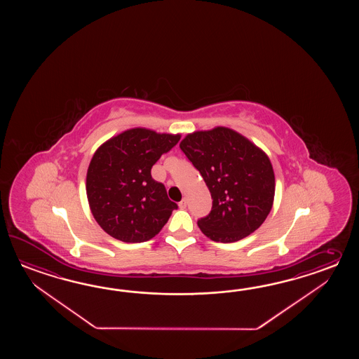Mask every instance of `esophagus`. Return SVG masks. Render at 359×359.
Returning a JSON list of instances; mask_svg holds the SVG:
<instances>
[{
    "instance_id": "obj_1",
    "label": "esophagus",
    "mask_w": 359,
    "mask_h": 359,
    "mask_svg": "<svg viewBox=\"0 0 359 359\" xmlns=\"http://www.w3.org/2000/svg\"><path fill=\"white\" fill-rule=\"evenodd\" d=\"M178 205H180L181 209H186V206H187V200H186V198H182V200L180 201V204H178Z\"/></svg>"
}]
</instances>
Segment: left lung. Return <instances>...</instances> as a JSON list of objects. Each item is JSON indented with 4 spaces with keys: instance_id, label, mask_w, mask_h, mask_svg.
Listing matches in <instances>:
<instances>
[{
    "instance_id": "obj_1",
    "label": "left lung",
    "mask_w": 359,
    "mask_h": 359,
    "mask_svg": "<svg viewBox=\"0 0 359 359\" xmlns=\"http://www.w3.org/2000/svg\"><path fill=\"white\" fill-rule=\"evenodd\" d=\"M180 147L213 198L210 213L198 221L201 232L217 243H235L259 229L275 198V173L266 153L226 127L190 133Z\"/></svg>"
}]
</instances>
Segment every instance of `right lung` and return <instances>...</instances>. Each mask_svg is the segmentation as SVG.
I'll return each mask as SVG.
<instances>
[{"instance_id": "1", "label": "right lung", "mask_w": 359, "mask_h": 359, "mask_svg": "<svg viewBox=\"0 0 359 359\" xmlns=\"http://www.w3.org/2000/svg\"><path fill=\"white\" fill-rule=\"evenodd\" d=\"M180 135L146 128L124 130L92 156L86 191L93 218L107 235L124 243H144L161 232L176 203L151 168L178 144Z\"/></svg>"}]
</instances>
